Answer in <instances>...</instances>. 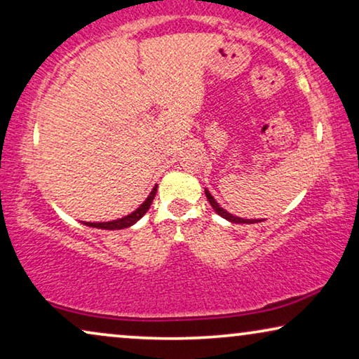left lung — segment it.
<instances>
[{
    "instance_id": "1",
    "label": "left lung",
    "mask_w": 359,
    "mask_h": 359,
    "mask_svg": "<svg viewBox=\"0 0 359 359\" xmlns=\"http://www.w3.org/2000/svg\"><path fill=\"white\" fill-rule=\"evenodd\" d=\"M205 194H206V198H208V201H210V205L213 206V210L216 211V213H218L219 216H223V218H226L228 221H231V223H237V224H254V223H260V219H244V218H237V216H232L231 213H228V211L223 210L218 203H216L215 198H213V196H211V194H210L208 190H205Z\"/></svg>"
}]
</instances>
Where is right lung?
Masks as SVG:
<instances>
[{"label": "right lung", "mask_w": 359, "mask_h": 359, "mask_svg": "<svg viewBox=\"0 0 359 359\" xmlns=\"http://www.w3.org/2000/svg\"><path fill=\"white\" fill-rule=\"evenodd\" d=\"M156 190H158V187H154L153 191H151L148 198H146L144 203L141 205L138 210L133 211V213L128 215V216H125V218H122V219L109 221V223H84V224L86 226H90V228H99V229H123V228H128V226L135 224L136 221H138L141 216H143L146 211L149 210V206H151V203H153V200H154Z\"/></svg>", "instance_id": "1"}]
</instances>
